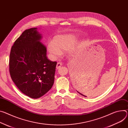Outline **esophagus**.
Segmentation results:
<instances>
[{
	"mask_svg": "<svg viewBox=\"0 0 128 128\" xmlns=\"http://www.w3.org/2000/svg\"><path fill=\"white\" fill-rule=\"evenodd\" d=\"M62 66V63L61 62H58L57 64H56V69H59L61 66Z\"/></svg>",
	"mask_w": 128,
	"mask_h": 128,
	"instance_id": "34e87169",
	"label": "esophagus"
}]
</instances>
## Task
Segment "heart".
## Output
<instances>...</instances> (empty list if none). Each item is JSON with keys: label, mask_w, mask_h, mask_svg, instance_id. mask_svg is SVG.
<instances>
[{"label": "heart", "mask_w": 128, "mask_h": 128, "mask_svg": "<svg viewBox=\"0 0 128 128\" xmlns=\"http://www.w3.org/2000/svg\"><path fill=\"white\" fill-rule=\"evenodd\" d=\"M76 37L73 34H60L55 36L52 41L48 44V50L53 58L60 56L63 52L68 51L72 54L77 49V46H74L76 41Z\"/></svg>", "instance_id": "1"}]
</instances>
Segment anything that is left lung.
<instances>
[{"mask_svg":"<svg viewBox=\"0 0 128 128\" xmlns=\"http://www.w3.org/2000/svg\"><path fill=\"white\" fill-rule=\"evenodd\" d=\"M77 92H78V93H79V94H81V95H82V96H85V97H87V96H84V95H83V94H80V92H78V91H77Z\"/></svg>","mask_w":128,"mask_h":128,"instance_id":"1","label":"left lung"}]
</instances>
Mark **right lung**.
Masks as SVG:
<instances>
[{
    "label": "right lung",
    "mask_w": 128,
    "mask_h": 128,
    "mask_svg": "<svg viewBox=\"0 0 128 128\" xmlns=\"http://www.w3.org/2000/svg\"><path fill=\"white\" fill-rule=\"evenodd\" d=\"M37 28L26 30L11 48L9 71L12 80L25 95L39 98L52 87L56 62L46 56V48L40 42Z\"/></svg>",
    "instance_id": "obj_1"
}]
</instances>
